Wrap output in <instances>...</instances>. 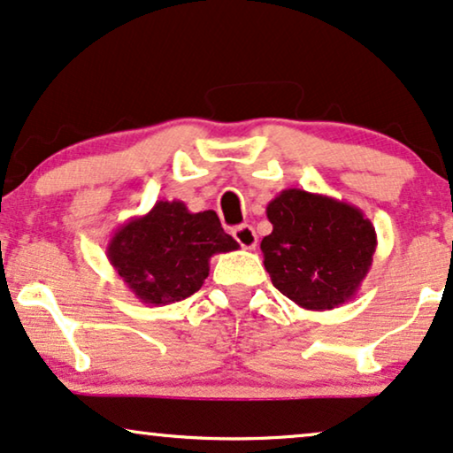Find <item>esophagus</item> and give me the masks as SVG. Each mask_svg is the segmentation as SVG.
Listing matches in <instances>:
<instances>
[{"label":"esophagus","mask_w":453,"mask_h":453,"mask_svg":"<svg viewBox=\"0 0 453 453\" xmlns=\"http://www.w3.org/2000/svg\"><path fill=\"white\" fill-rule=\"evenodd\" d=\"M232 236L236 238V242L242 246V249H255L257 246V232L252 230V226H238L232 230Z\"/></svg>","instance_id":"1"}]
</instances>
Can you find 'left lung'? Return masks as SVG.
Masks as SVG:
<instances>
[{"label":"left lung","mask_w":453,"mask_h":453,"mask_svg":"<svg viewBox=\"0 0 453 453\" xmlns=\"http://www.w3.org/2000/svg\"><path fill=\"white\" fill-rule=\"evenodd\" d=\"M273 232L263 238V263L273 286L306 311H331L357 296L369 273L377 234L354 204L300 188L267 204Z\"/></svg>","instance_id":"8db88e82"}]
</instances>
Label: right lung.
<instances>
[{
  "instance_id": "right-lung-1",
  "label": "right lung",
  "mask_w": 453,
  "mask_h": 453,
  "mask_svg": "<svg viewBox=\"0 0 453 453\" xmlns=\"http://www.w3.org/2000/svg\"><path fill=\"white\" fill-rule=\"evenodd\" d=\"M236 249L215 211L190 213L182 201H157L113 232L107 258L142 304L165 306L201 289L211 257Z\"/></svg>"
}]
</instances>
